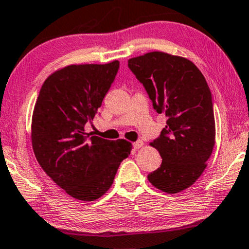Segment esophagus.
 Masks as SVG:
<instances>
[{"label":"esophagus","instance_id":"obj_1","mask_svg":"<svg viewBox=\"0 0 249 249\" xmlns=\"http://www.w3.org/2000/svg\"><path fill=\"white\" fill-rule=\"evenodd\" d=\"M132 146H133L134 149H139V148H141V147L143 146V142L141 140H138V141H135V142H133V144H132Z\"/></svg>","mask_w":249,"mask_h":249}]
</instances>
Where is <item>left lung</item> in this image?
Instances as JSON below:
<instances>
[{
  "label": "left lung",
  "mask_w": 249,
  "mask_h": 249,
  "mask_svg": "<svg viewBox=\"0 0 249 249\" xmlns=\"http://www.w3.org/2000/svg\"><path fill=\"white\" fill-rule=\"evenodd\" d=\"M128 69L166 125L150 146L162 157L148 175L150 184L174 194L193 185L206 169L215 146L213 96L201 71L188 59L153 52L128 59Z\"/></svg>",
  "instance_id": "obj_1"
}]
</instances>
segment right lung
Instances as JSON below:
<instances>
[{
    "instance_id": "obj_1",
    "label": "right lung",
    "mask_w": 249,
    "mask_h": 249,
    "mask_svg": "<svg viewBox=\"0 0 249 249\" xmlns=\"http://www.w3.org/2000/svg\"><path fill=\"white\" fill-rule=\"evenodd\" d=\"M119 62L70 65L47 78L32 118V144L43 171L77 200L101 197L131 143L85 132L114 83Z\"/></svg>"
}]
</instances>
